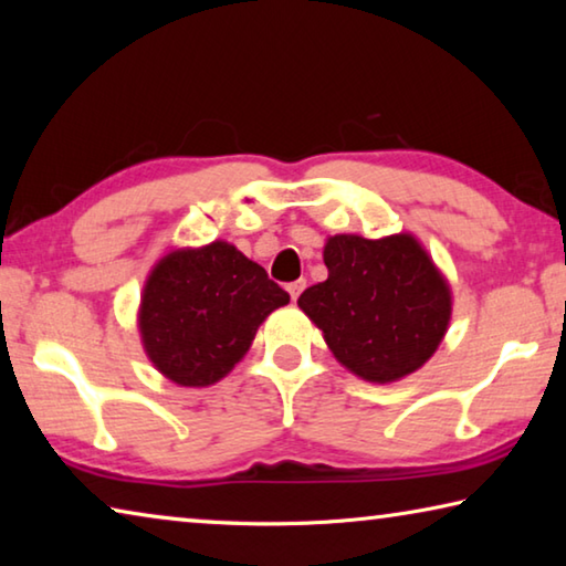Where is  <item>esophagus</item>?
<instances>
[{"label": "esophagus", "instance_id": "34e87169", "mask_svg": "<svg viewBox=\"0 0 566 566\" xmlns=\"http://www.w3.org/2000/svg\"><path fill=\"white\" fill-rule=\"evenodd\" d=\"M304 286H306V282H304V280H296V282H292L290 286H286V292H290V296H292V302H296V300H300V294L304 292Z\"/></svg>", "mask_w": 566, "mask_h": 566}]
</instances>
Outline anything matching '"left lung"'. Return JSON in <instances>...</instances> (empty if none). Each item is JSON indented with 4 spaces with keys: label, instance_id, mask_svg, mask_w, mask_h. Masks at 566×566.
Wrapping results in <instances>:
<instances>
[{
    "label": "left lung",
    "instance_id": "obj_1",
    "mask_svg": "<svg viewBox=\"0 0 566 566\" xmlns=\"http://www.w3.org/2000/svg\"><path fill=\"white\" fill-rule=\"evenodd\" d=\"M324 264L327 280L296 304L344 367L387 385L432 357L452 317V292L415 237L334 234Z\"/></svg>",
    "mask_w": 566,
    "mask_h": 566
}]
</instances>
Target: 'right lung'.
Masks as SVG:
<instances>
[{"instance_id":"right-lung-1","label":"right lung","mask_w":566,"mask_h":566,"mask_svg":"<svg viewBox=\"0 0 566 566\" xmlns=\"http://www.w3.org/2000/svg\"><path fill=\"white\" fill-rule=\"evenodd\" d=\"M284 304L290 294L234 244L175 249L142 292V344L175 385L209 387L234 369L260 324Z\"/></svg>"}]
</instances>
